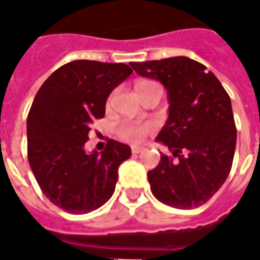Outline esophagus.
I'll return each instance as SVG.
<instances>
[{
    "instance_id": "34e87169",
    "label": "esophagus",
    "mask_w": 260,
    "mask_h": 260,
    "mask_svg": "<svg viewBox=\"0 0 260 260\" xmlns=\"http://www.w3.org/2000/svg\"><path fill=\"white\" fill-rule=\"evenodd\" d=\"M131 149H132V154H139V152H142V151H144V148L137 147V145H134Z\"/></svg>"
}]
</instances>
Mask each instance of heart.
Returning <instances> with one entry per match:
<instances>
[{
    "mask_svg": "<svg viewBox=\"0 0 260 260\" xmlns=\"http://www.w3.org/2000/svg\"><path fill=\"white\" fill-rule=\"evenodd\" d=\"M148 82H139L137 87ZM152 131V125L147 123V122H132V123H125L119 128V137L126 142H132V144H138L148 134Z\"/></svg>",
    "mask_w": 260,
    "mask_h": 260,
    "instance_id": "1",
    "label": "heart"
}]
</instances>
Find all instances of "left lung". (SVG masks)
<instances>
[{"label": "left lung", "instance_id": "obj_1", "mask_svg": "<svg viewBox=\"0 0 260 260\" xmlns=\"http://www.w3.org/2000/svg\"><path fill=\"white\" fill-rule=\"evenodd\" d=\"M139 76L161 82L168 119L157 141L173 152L148 171L155 199L175 209L209 202L226 181L236 149L232 102L219 79L188 57L131 63Z\"/></svg>", "mask_w": 260, "mask_h": 260}]
</instances>
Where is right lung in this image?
<instances>
[{
    "mask_svg": "<svg viewBox=\"0 0 260 260\" xmlns=\"http://www.w3.org/2000/svg\"><path fill=\"white\" fill-rule=\"evenodd\" d=\"M132 69L123 63L75 60L43 83L27 116L28 162L53 204L85 214L112 197L118 168L131 157L126 144L109 139L102 152L85 151L90 123L105 116L113 89Z\"/></svg>",
    "mask_w": 260,
    "mask_h": 260,
    "instance_id": "add662e5",
    "label": "right lung"
}]
</instances>
